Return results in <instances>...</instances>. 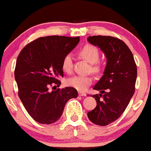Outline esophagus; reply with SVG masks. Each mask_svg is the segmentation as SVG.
<instances>
[{
    "mask_svg": "<svg viewBox=\"0 0 151 151\" xmlns=\"http://www.w3.org/2000/svg\"><path fill=\"white\" fill-rule=\"evenodd\" d=\"M79 96H86V93H84V92H79Z\"/></svg>",
    "mask_w": 151,
    "mask_h": 151,
    "instance_id": "esophagus-1",
    "label": "esophagus"
}]
</instances>
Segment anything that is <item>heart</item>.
Here are the masks:
<instances>
[{
    "mask_svg": "<svg viewBox=\"0 0 151 151\" xmlns=\"http://www.w3.org/2000/svg\"><path fill=\"white\" fill-rule=\"evenodd\" d=\"M78 55L83 59L88 61L91 64L92 71L98 73L100 71L99 65L97 64V61L99 58V50L96 47L93 45L87 44L80 49L78 51ZM62 68L63 71L67 73H70L73 68V58L70 55H67L63 59L62 63ZM93 82V78L90 76L78 75L69 78L67 80V84L70 86L75 88L78 91H86L89 86Z\"/></svg>",
    "mask_w": 151,
    "mask_h": 151,
    "instance_id": "1",
    "label": "heart"
}]
</instances>
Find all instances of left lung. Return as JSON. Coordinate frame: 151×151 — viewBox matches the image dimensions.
Instances as JSON below:
<instances>
[{
	"label": "left lung",
	"mask_w": 151,
	"mask_h": 151,
	"mask_svg": "<svg viewBox=\"0 0 151 151\" xmlns=\"http://www.w3.org/2000/svg\"><path fill=\"white\" fill-rule=\"evenodd\" d=\"M88 41L104 52L107 63L104 75L93 86L101 92L92 95L96 106L87 114L95 124L106 126L123 114L133 96L137 66L132 52L122 40L97 35L88 37Z\"/></svg>",
	"instance_id": "8db88e82"
}]
</instances>
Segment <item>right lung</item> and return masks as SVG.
Instances as JSON below:
<instances>
[{"label":"right lung","instance_id":"add662e5","mask_svg":"<svg viewBox=\"0 0 151 151\" xmlns=\"http://www.w3.org/2000/svg\"><path fill=\"white\" fill-rule=\"evenodd\" d=\"M79 41V37H40L26 45L18 56L14 70L18 94L29 114L40 124L58 121L67 101L78 97L73 87L52 91L49 88L60 85L58 78L63 77V59Z\"/></svg>","mask_w":151,"mask_h":151}]
</instances>
